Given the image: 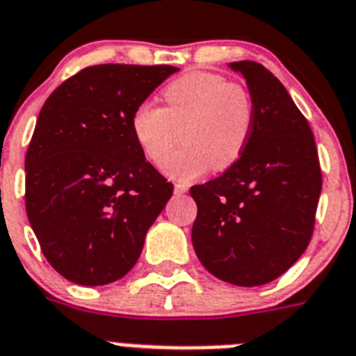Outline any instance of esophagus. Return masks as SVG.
<instances>
[{
  "label": "esophagus",
  "instance_id": "34e87169",
  "mask_svg": "<svg viewBox=\"0 0 356 356\" xmlns=\"http://www.w3.org/2000/svg\"><path fill=\"white\" fill-rule=\"evenodd\" d=\"M186 192H188L186 184H181V183L175 184V193H177V195H183V193H186Z\"/></svg>",
  "mask_w": 356,
  "mask_h": 356
}]
</instances>
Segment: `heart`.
I'll use <instances>...</instances> for the list:
<instances>
[{"instance_id": "heart-1", "label": "heart", "mask_w": 356, "mask_h": 356, "mask_svg": "<svg viewBox=\"0 0 356 356\" xmlns=\"http://www.w3.org/2000/svg\"><path fill=\"white\" fill-rule=\"evenodd\" d=\"M163 106L141 103L130 119L134 139L154 164H163L178 138L185 145L166 163V173L193 181L226 170L252 136L253 103L244 86L213 72H190L164 86Z\"/></svg>"}]
</instances>
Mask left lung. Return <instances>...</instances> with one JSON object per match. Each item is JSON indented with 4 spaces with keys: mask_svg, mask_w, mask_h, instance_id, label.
Masks as SVG:
<instances>
[{
    "mask_svg": "<svg viewBox=\"0 0 356 356\" xmlns=\"http://www.w3.org/2000/svg\"><path fill=\"white\" fill-rule=\"evenodd\" d=\"M246 77L253 128L243 155L220 177L190 188L192 243L217 279L261 286L289 270L315 229L322 170L309 122L261 63L235 61Z\"/></svg>",
    "mask_w": 356,
    "mask_h": 356,
    "instance_id": "1",
    "label": "left lung"
}]
</instances>
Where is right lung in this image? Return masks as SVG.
Listing matches in <instances>:
<instances>
[{
    "label": "right lung",
    "mask_w": 356,
    "mask_h": 356,
    "mask_svg": "<svg viewBox=\"0 0 356 356\" xmlns=\"http://www.w3.org/2000/svg\"><path fill=\"white\" fill-rule=\"evenodd\" d=\"M179 68L94 65L44 101L25 157L26 217L44 259L70 282L132 270L173 193L134 139V110Z\"/></svg>",
    "instance_id": "right-lung-1"
}]
</instances>
